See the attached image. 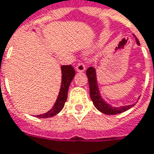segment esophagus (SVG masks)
Returning <instances> with one entry per match:
<instances>
[{
  "label": "esophagus",
  "instance_id": "obj_1",
  "mask_svg": "<svg viewBox=\"0 0 154 154\" xmlns=\"http://www.w3.org/2000/svg\"><path fill=\"white\" fill-rule=\"evenodd\" d=\"M76 70L78 72H83L85 70H86V67H85V65L83 63H78L76 66Z\"/></svg>",
  "mask_w": 154,
  "mask_h": 154
}]
</instances>
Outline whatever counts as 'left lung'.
Returning a JSON list of instances; mask_svg holds the SVG:
<instances>
[{
    "mask_svg": "<svg viewBox=\"0 0 154 154\" xmlns=\"http://www.w3.org/2000/svg\"><path fill=\"white\" fill-rule=\"evenodd\" d=\"M135 37V36L133 35ZM136 42L137 45H140L139 41L136 38ZM87 76L88 78V83H89V89H90V97L92 99V103L94 104L96 108L101 112L107 115H115L121 113L123 112L130 109L131 107L134 106V104L126 105V106H121V107H112L109 103H107L105 100L103 99V97L100 93L98 85H97V74H96V69L94 67H89L87 70Z\"/></svg>",
    "mask_w": 154,
    "mask_h": 154,
    "instance_id": "1",
    "label": "left lung"
}]
</instances>
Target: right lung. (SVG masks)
Here are the masks:
<instances>
[{"mask_svg": "<svg viewBox=\"0 0 154 154\" xmlns=\"http://www.w3.org/2000/svg\"><path fill=\"white\" fill-rule=\"evenodd\" d=\"M62 70V84L60 88V92L57 96V98L56 100L54 106L51 109L45 112L43 114L37 115L36 117L39 118H51L55 115L59 113L64 107V104L67 99V92L68 88L75 76V70L72 66L71 65H63L61 66Z\"/></svg>", "mask_w": 154, "mask_h": 154, "instance_id": "1", "label": "right lung"}]
</instances>
